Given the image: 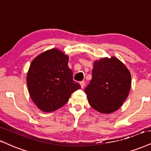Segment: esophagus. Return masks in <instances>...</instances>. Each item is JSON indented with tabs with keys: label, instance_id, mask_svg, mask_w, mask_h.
Masks as SVG:
<instances>
[{
	"label": "esophagus",
	"instance_id": "34e87169",
	"mask_svg": "<svg viewBox=\"0 0 151 151\" xmlns=\"http://www.w3.org/2000/svg\"><path fill=\"white\" fill-rule=\"evenodd\" d=\"M80 84H81V86L82 88H83V87H85V81H81V83H80Z\"/></svg>",
	"mask_w": 151,
	"mask_h": 151
}]
</instances>
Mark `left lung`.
<instances>
[{
    "label": "left lung",
    "instance_id": "left-lung-1",
    "mask_svg": "<svg viewBox=\"0 0 151 151\" xmlns=\"http://www.w3.org/2000/svg\"><path fill=\"white\" fill-rule=\"evenodd\" d=\"M131 75L115 57L94 61L92 78L85 87L89 104L102 113H111L122 105L131 87Z\"/></svg>",
    "mask_w": 151,
    "mask_h": 151
}]
</instances>
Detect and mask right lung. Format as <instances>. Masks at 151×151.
<instances>
[{
	"mask_svg": "<svg viewBox=\"0 0 151 151\" xmlns=\"http://www.w3.org/2000/svg\"><path fill=\"white\" fill-rule=\"evenodd\" d=\"M68 57L57 49L40 54L29 67L27 83L33 101L41 111L52 112L67 103L70 95L81 89L73 79Z\"/></svg>",
	"mask_w": 151,
	"mask_h": 151,
	"instance_id": "right-lung-1",
	"label": "right lung"
}]
</instances>
